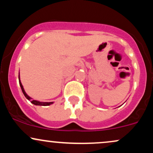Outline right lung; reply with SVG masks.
<instances>
[{"label":"right lung","instance_id":"1","mask_svg":"<svg viewBox=\"0 0 153 153\" xmlns=\"http://www.w3.org/2000/svg\"><path fill=\"white\" fill-rule=\"evenodd\" d=\"M19 85H20L21 88H22L23 94H24V96H25V97L26 98V99H27L28 100H29V101H31V103H33V104H34V105H36V106H49V105L53 103V102H40V101H36V100H31V98L29 97V96L26 94L25 91H24V87H23L22 82H21L20 78H19Z\"/></svg>","mask_w":153,"mask_h":153}]
</instances>
